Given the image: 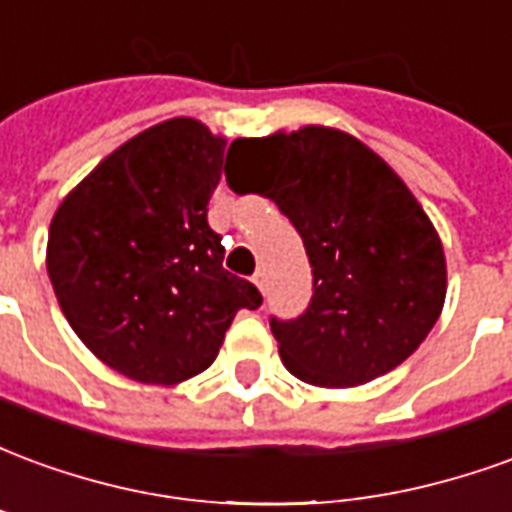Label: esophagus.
Instances as JSON below:
<instances>
[{"label":"esophagus","instance_id":"obj_1","mask_svg":"<svg viewBox=\"0 0 512 512\" xmlns=\"http://www.w3.org/2000/svg\"><path fill=\"white\" fill-rule=\"evenodd\" d=\"M252 282H255L257 288H260V293H266V290H268V277H266V271H257L255 277H252Z\"/></svg>","mask_w":512,"mask_h":512}]
</instances>
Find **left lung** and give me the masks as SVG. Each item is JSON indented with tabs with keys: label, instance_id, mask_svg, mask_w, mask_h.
<instances>
[{
	"label": "left lung",
	"instance_id": "8db88e82",
	"mask_svg": "<svg viewBox=\"0 0 512 512\" xmlns=\"http://www.w3.org/2000/svg\"><path fill=\"white\" fill-rule=\"evenodd\" d=\"M235 147L244 191L277 202L310 257V307L293 321L271 318L285 367L304 384L340 389L406 362L439 321L447 263L436 227L395 169L326 126L235 139Z\"/></svg>",
	"mask_w": 512,
	"mask_h": 512
}]
</instances>
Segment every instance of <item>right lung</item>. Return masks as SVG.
I'll return each mask as SVG.
<instances>
[{"label": "right lung", "instance_id": "right-lung-1", "mask_svg": "<svg viewBox=\"0 0 512 512\" xmlns=\"http://www.w3.org/2000/svg\"><path fill=\"white\" fill-rule=\"evenodd\" d=\"M224 136L194 117L147 128L60 202L46 268L65 318L90 351L139 384H180L213 365L235 312L260 290L224 271L208 202Z\"/></svg>", "mask_w": 512, "mask_h": 512}]
</instances>
